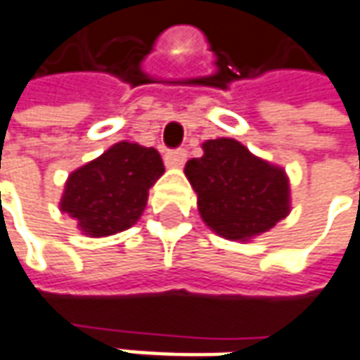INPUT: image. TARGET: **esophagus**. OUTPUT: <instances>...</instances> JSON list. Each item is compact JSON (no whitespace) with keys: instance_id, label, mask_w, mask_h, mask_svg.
<instances>
[{"instance_id":"1","label":"esophagus","mask_w":360,"mask_h":360,"mask_svg":"<svg viewBox=\"0 0 360 360\" xmlns=\"http://www.w3.org/2000/svg\"><path fill=\"white\" fill-rule=\"evenodd\" d=\"M185 161H187V151L183 148L169 149V151L165 153V163H167L169 167H181Z\"/></svg>"}]
</instances>
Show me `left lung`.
I'll return each instance as SVG.
<instances>
[{"label": "left lung", "instance_id": "8db88e82", "mask_svg": "<svg viewBox=\"0 0 360 360\" xmlns=\"http://www.w3.org/2000/svg\"><path fill=\"white\" fill-rule=\"evenodd\" d=\"M202 158L185 165L202 221L217 234L246 240L270 231L290 212V185L280 167L252 155L236 139L202 143Z\"/></svg>", "mask_w": 360, "mask_h": 360}]
</instances>
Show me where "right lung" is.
<instances>
[{"label":"right lung","mask_w":360,"mask_h":360,"mask_svg":"<svg viewBox=\"0 0 360 360\" xmlns=\"http://www.w3.org/2000/svg\"><path fill=\"white\" fill-rule=\"evenodd\" d=\"M163 171L155 149L120 141L70 173L60 209L77 219L78 229L88 236L126 231L141 217L149 187Z\"/></svg>","instance_id":"1"}]
</instances>
